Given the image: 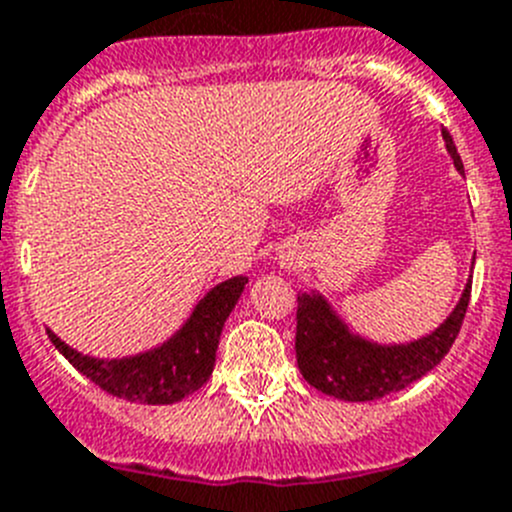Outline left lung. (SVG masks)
Listing matches in <instances>:
<instances>
[{
    "label": "left lung",
    "mask_w": 512,
    "mask_h": 512,
    "mask_svg": "<svg viewBox=\"0 0 512 512\" xmlns=\"http://www.w3.org/2000/svg\"><path fill=\"white\" fill-rule=\"evenodd\" d=\"M446 150L454 158L457 170L464 173L457 145L446 130H441ZM472 283H467L457 308L449 319L428 336L411 344L382 347L349 334L347 326L336 319L329 303L321 296H298L296 311V357L303 380L326 395H334L349 403L385 398L390 393L408 388L434 370L449 354L451 344L462 329L464 313L469 306Z\"/></svg>",
    "instance_id": "obj_1"
}]
</instances>
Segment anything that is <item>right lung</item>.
Returning <instances> with one entry per match:
<instances>
[{
    "mask_svg": "<svg viewBox=\"0 0 512 512\" xmlns=\"http://www.w3.org/2000/svg\"><path fill=\"white\" fill-rule=\"evenodd\" d=\"M245 285V275L219 283L206 293L204 301L196 306L191 319L183 324V329L173 339H168L163 347L153 349V352H142L137 357H86V354L63 344L53 331H48V336L55 349L81 375L89 377L94 385L107 390L114 398L147 405L178 403L186 395L196 393L209 380L216 362L222 326L232 313L234 303L242 296Z\"/></svg>",
    "mask_w": 512,
    "mask_h": 512,
    "instance_id": "right-lung-1",
    "label": "right lung"
}]
</instances>
